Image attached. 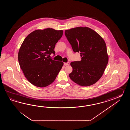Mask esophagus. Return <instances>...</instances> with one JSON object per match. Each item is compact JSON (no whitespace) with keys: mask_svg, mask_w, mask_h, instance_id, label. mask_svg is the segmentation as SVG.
I'll list each match as a JSON object with an SVG mask.
<instances>
[{"mask_svg":"<svg viewBox=\"0 0 130 130\" xmlns=\"http://www.w3.org/2000/svg\"><path fill=\"white\" fill-rule=\"evenodd\" d=\"M64 66H69L70 64V63L69 62H67V63H64Z\"/></svg>","mask_w":130,"mask_h":130,"instance_id":"obj_1","label":"esophagus"}]
</instances>
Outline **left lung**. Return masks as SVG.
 <instances>
[{
	"label": "left lung",
	"instance_id": "left-lung-1",
	"mask_svg": "<svg viewBox=\"0 0 130 130\" xmlns=\"http://www.w3.org/2000/svg\"><path fill=\"white\" fill-rule=\"evenodd\" d=\"M65 35L74 53H80L81 61L71 63L72 72L69 77L80 86H88L102 77L108 64L106 45L102 38L88 27L67 30Z\"/></svg>",
	"mask_w": 130,
	"mask_h": 130
}]
</instances>
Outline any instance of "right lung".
I'll return each mask as SVG.
<instances>
[{
  "instance_id": "1",
  "label": "right lung",
  "mask_w": 130,
  "mask_h": 130,
  "mask_svg": "<svg viewBox=\"0 0 130 130\" xmlns=\"http://www.w3.org/2000/svg\"><path fill=\"white\" fill-rule=\"evenodd\" d=\"M63 33L62 30L52 28L34 30L21 44L18 53L19 64L25 77L34 86H49L62 68L63 62L53 60L48 56L55 55V44Z\"/></svg>"
}]
</instances>
